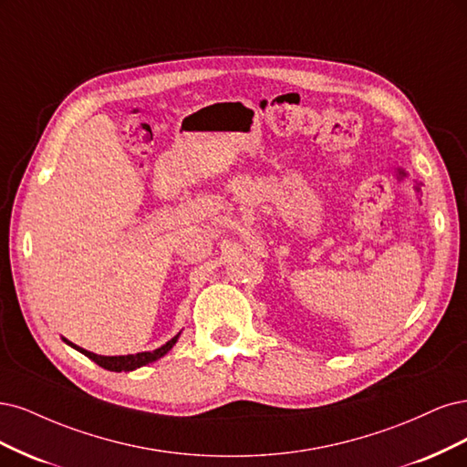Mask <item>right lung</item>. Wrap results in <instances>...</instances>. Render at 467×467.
<instances>
[{
  "mask_svg": "<svg viewBox=\"0 0 467 467\" xmlns=\"http://www.w3.org/2000/svg\"><path fill=\"white\" fill-rule=\"evenodd\" d=\"M178 337H180V334H176L171 341L161 345V348L155 349V351H143V353H135V355H118V357H104V355L91 353V351H87V349L79 348V345H73V343L67 341V339H66V343L71 345L73 349H78L79 353H83L85 357L95 360V363H97L99 367H102V368L112 370V372H122V370H124V372H130V370H135V368H140V367H145V365H149V363H153V360H157V358L167 355V353L172 349V345L178 341Z\"/></svg>",
  "mask_w": 467,
  "mask_h": 467,
  "instance_id": "right-lung-1",
  "label": "right lung"
}]
</instances>
